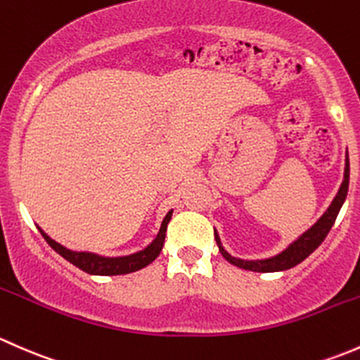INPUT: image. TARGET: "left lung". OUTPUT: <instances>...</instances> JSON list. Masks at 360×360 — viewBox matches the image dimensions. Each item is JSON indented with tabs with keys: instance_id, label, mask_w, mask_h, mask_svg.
Wrapping results in <instances>:
<instances>
[{
	"instance_id": "1",
	"label": "left lung",
	"mask_w": 360,
	"mask_h": 360,
	"mask_svg": "<svg viewBox=\"0 0 360 360\" xmlns=\"http://www.w3.org/2000/svg\"><path fill=\"white\" fill-rule=\"evenodd\" d=\"M348 179H350V162H348V153L345 159V173H343V181L338 188V194L335 195L333 202L329 205L328 210L324 211L321 218L309 229V231L303 232L298 239H295L286 250H283L281 253L274 255L270 258H260V260H244V258L232 257L224 246H221V240L218 232L214 231V239H217L218 250L224 255V258L227 262H231L232 265L239 266L244 270H253V272H281V270H288L296 266L298 263H302L309 257L310 253L317 250L321 246L322 240L326 239V236L331 231L333 224H335L336 217H338L340 210H342L343 202L347 199L348 192Z\"/></svg>"
}]
</instances>
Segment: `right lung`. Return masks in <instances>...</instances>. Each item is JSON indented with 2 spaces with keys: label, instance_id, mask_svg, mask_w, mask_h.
<instances>
[{
  "label": "right lung",
  "instance_id": "right-lung-1",
  "mask_svg": "<svg viewBox=\"0 0 360 360\" xmlns=\"http://www.w3.org/2000/svg\"><path fill=\"white\" fill-rule=\"evenodd\" d=\"M173 210H169L166 213V217L162 218L161 229H159L158 236L154 237L153 243L147 244L143 250L136 251V253L124 255V257H102V255L90 253V251H72L68 250L65 246L58 244L57 240L51 239L50 236L44 234L43 229H39L41 236L46 239V243L60 255L62 258L76 265L77 269H81L83 272L91 274V276H121V274H129L136 272V270L143 269L149 263H153L155 258L159 257L162 250V244H165L166 237V227H168V221L172 220Z\"/></svg>",
  "mask_w": 360,
  "mask_h": 360
}]
</instances>
